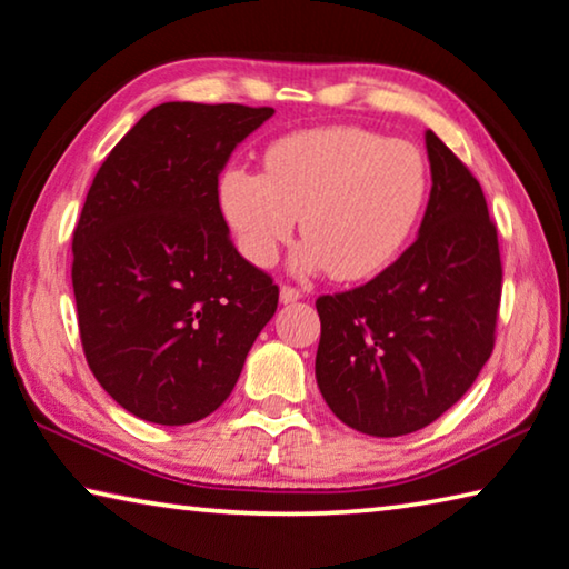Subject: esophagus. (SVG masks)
Instances as JSON below:
<instances>
[{"instance_id":"esophagus-1","label":"esophagus","mask_w":569,"mask_h":569,"mask_svg":"<svg viewBox=\"0 0 569 569\" xmlns=\"http://www.w3.org/2000/svg\"><path fill=\"white\" fill-rule=\"evenodd\" d=\"M301 291L299 288H293V286H281V303H293V301H299L301 299Z\"/></svg>"}]
</instances>
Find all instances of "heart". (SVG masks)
I'll return each mask as SVG.
<instances>
[{
	"instance_id": "heart-1",
	"label": "heart",
	"mask_w": 569,
	"mask_h": 569,
	"mask_svg": "<svg viewBox=\"0 0 569 569\" xmlns=\"http://www.w3.org/2000/svg\"><path fill=\"white\" fill-rule=\"evenodd\" d=\"M266 174L232 167L218 200L242 256L268 268L299 218L306 238L293 266L329 268L337 281L369 278L398 256L428 197L415 147L357 126H321L273 141Z\"/></svg>"
}]
</instances>
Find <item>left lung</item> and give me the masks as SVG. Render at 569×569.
I'll list each match as a JSON object with an SVG mask.
<instances>
[{"label": "left lung", "instance_id": "obj_1", "mask_svg": "<svg viewBox=\"0 0 569 569\" xmlns=\"http://www.w3.org/2000/svg\"><path fill=\"white\" fill-rule=\"evenodd\" d=\"M426 147L432 187L418 240L369 283L317 299L319 390L345 426L375 438L438 420L496 339L501 256L483 189L432 131Z\"/></svg>", "mask_w": 569, "mask_h": 569}]
</instances>
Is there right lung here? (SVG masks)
<instances>
[{
	"mask_svg": "<svg viewBox=\"0 0 569 569\" xmlns=\"http://www.w3.org/2000/svg\"><path fill=\"white\" fill-rule=\"evenodd\" d=\"M273 108H151L116 143L73 232V293L90 372L157 426L207 418L236 387L278 286L230 240L218 179Z\"/></svg>",
	"mask_w": 569,
	"mask_h": 569,
	"instance_id": "1",
	"label": "right lung"
}]
</instances>
